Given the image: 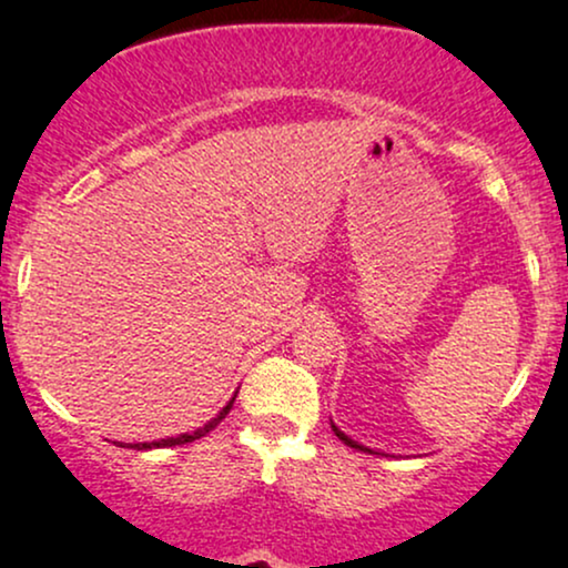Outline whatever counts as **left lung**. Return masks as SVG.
Returning <instances> with one entry per match:
<instances>
[{
	"label": "left lung",
	"mask_w": 568,
	"mask_h": 568,
	"mask_svg": "<svg viewBox=\"0 0 568 568\" xmlns=\"http://www.w3.org/2000/svg\"><path fill=\"white\" fill-rule=\"evenodd\" d=\"M333 432H335V435H337V437H341V439H343V443H346V445H348V448H359V450H367V454H373V450H369V448H365V445L354 443V439H352V437H346V435H343V432H341V429H337V426H333Z\"/></svg>",
	"instance_id": "1"
}]
</instances>
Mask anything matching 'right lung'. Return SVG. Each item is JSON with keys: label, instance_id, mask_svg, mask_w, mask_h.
Instances as JSON below:
<instances>
[{"label": "right lung", "instance_id": "obj_1", "mask_svg": "<svg viewBox=\"0 0 568 568\" xmlns=\"http://www.w3.org/2000/svg\"><path fill=\"white\" fill-rule=\"evenodd\" d=\"M233 399H235V397H233ZM233 399H231V403H227L225 407H222V410H220V416L212 418V422H209V424H203L201 429H195V432H193V435H180V437L158 439V443H136V445H129V448H136V450H144V448H171V445H184V443H193V439H201V437H206L209 432L216 429V424H220L222 418H225L227 413H231V407H233Z\"/></svg>", "mask_w": 568, "mask_h": 568}]
</instances>
